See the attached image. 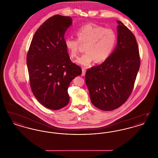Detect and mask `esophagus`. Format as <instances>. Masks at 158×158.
<instances>
[{"label": "esophagus", "instance_id": "obj_1", "mask_svg": "<svg viewBox=\"0 0 158 158\" xmlns=\"http://www.w3.org/2000/svg\"><path fill=\"white\" fill-rule=\"evenodd\" d=\"M86 70V68H82V76H84L85 75Z\"/></svg>", "mask_w": 158, "mask_h": 158}]
</instances>
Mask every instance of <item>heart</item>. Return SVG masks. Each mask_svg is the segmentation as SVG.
Returning a JSON list of instances; mask_svg holds the SVG:
<instances>
[{
	"label": "heart",
	"mask_w": 158,
	"mask_h": 158,
	"mask_svg": "<svg viewBox=\"0 0 158 158\" xmlns=\"http://www.w3.org/2000/svg\"><path fill=\"white\" fill-rule=\"evenodd\" d=\"M76 34L77 38H65L64 45L72 58L78 56L81 44L85 45V53L77 59L76 63L86 67L94 60L100 63L106 60L117 41L116 34L113 30L94 23L83 25L76 31Z\"/></svg>",
	"instance_id": "obj_1"
}]
</instances>
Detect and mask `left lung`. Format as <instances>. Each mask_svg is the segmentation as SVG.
Returning <instances> with one entry per match:
<instances>
[{"instance_id":"obj_1","label":"left lung","mask_w":158,"mask_h":158,"mask_svg":"<svg viewBox=\"0 0 158 158\" xmlns=\"http://www.w3.org/2000/svg\"><path fill=\"white\" fill-rule=\"evenodd\" d=\"M117 44L104 63L87 70L85 82L93 105L112 111L130 96L140 65L135 36L126 26L117 21Z\"/></svg>"}]
</instances>
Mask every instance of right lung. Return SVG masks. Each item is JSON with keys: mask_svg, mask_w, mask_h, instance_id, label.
Segmentation results:
<instances>
[{"mask_svg": "<svg viewBox=\"0 0 158 158\" xmlns=\"http://www.w3.org/2000/svg\"><path fill=\"white\" fill-rule=\"evenodd\" d=\"M72 23L70 16L56 15L47 19L35 33L27 63L32 92L46 108L58 110L69 102L68 87L82 69L70 59L64 40Z\"/></svg>", "mask_w": 158, "mask_h": 158, "instance_id": "add662e5", "label": "right lung"}]
</instances>
